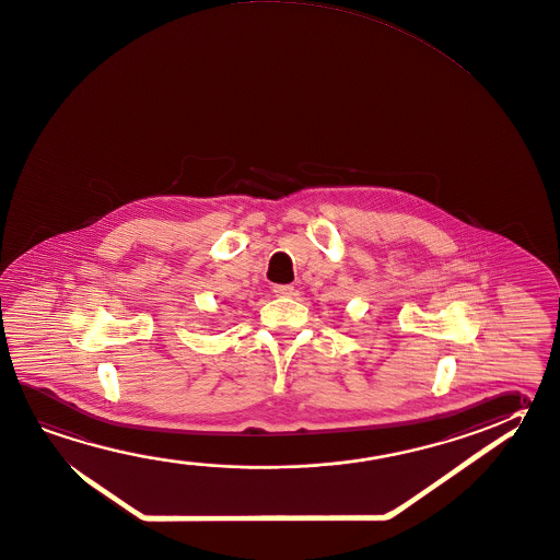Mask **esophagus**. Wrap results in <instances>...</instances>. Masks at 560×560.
<instances>
[{
	"label": "esophagus",
	"instance_id": "obj_1",
	"mask_svg": "<svg viewBox=\"0 0 560 560\" xmlns=\"http://www.w3.org/2000/svg\"><path fill=\"white\" fill-rule=\"evenodd\" d=\"M293 291L294 289L291 284H276V287H273V293H276L277 296H291Z\"/></svg>",
	"mask_w": 560,
	"mask_h": 560
}]
</instances>
